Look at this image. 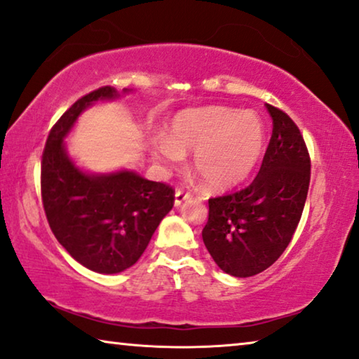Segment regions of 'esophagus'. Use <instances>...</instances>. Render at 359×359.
Instances as JSON below:
<instances>
[{
  "label": "esophagus",
  "mask_w": 359,
  "mask_h": 359,
  "mask_svg": "<svg viewBox=\"0 0 359 359\" xmlns=\"http://www.w3.org/2000/svg\"><path fill=\"white\" fill-rule=\"evenodd\" d=\"M189 197H191V194H187V192L178 189V191L175 192V205L180 207L181 203H183L184 201H187V198H189Z\"/></svg>",
  "instance_id": "obj_1"
}]
</instances>
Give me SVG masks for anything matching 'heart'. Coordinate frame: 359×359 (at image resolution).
Listing matches in <instances>:
<instances>
[{"label":"heart","mask_w":359,"mask_h":359,"mask_svg":"<svg viewBox=\"0 0 359 359\" xmlns=\"http://www.w3.org/2000/svg\"><path fill=\"white\" fill-rule=\"evenodd\" d=\"M266 147V128L253 112L229 107L183 110L170 122L168 135L152 137V157L178 167L192 154V170L210 189L239 184L255 170Z\"/></svg>","instance_id":"1"}]
</instances>
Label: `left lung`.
<instances>
[{
    "label": "left lung",
    "instance_id": "obj_1",
    "mask_svg": "<svg viewBox=\"0 0 359 359\" xmlns=\"http://www.w3.org/2000/svg\"><path fill=\"white\" fill-rule=\"evenodd\" d=\"M273 135L257 178L245 189L208 201L202 239L226 274L250 278L283 255L300 222L310 186V156L300 130L266 104Z\"/></svg>",
    "mask_w": 359,
    "mask_h": 359
}]
</instances>
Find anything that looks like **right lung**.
<instances>
[{"label":"right lung","mask_w":359,"mask_h":359,"mask_svg":"<svg viewBox=\"0 0 359 359\" xmlns=\"http://www.w3.org/2000/svg\"><path fill=\"white\" fill-rule=\"evenodd\" d=\"M131 91L125 88L123 95ZM118 97L115 88L104 86L79 99L53 126L41 162V197L51 231L74 260L101 274L133 266L175 202L172 187L135 170L93 173L69 156L65 137L80 115Z\"/></svg>","instance_id":"obj_1"}]
</instances>
